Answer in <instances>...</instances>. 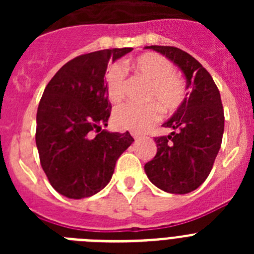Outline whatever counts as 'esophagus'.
I'll return each mask as SVG.
<instances>
[{"label": "esophagus", "mask_w": 254, "mask_h": 254, "mask_svg": "<svg viewBox=\"0 0 254 254\" xmlns=\"http://www.w3.org/2000/svg\"><path fill=\"white\" fill-rule=\"evenodd\" d=\"M132 137H133L136 141H138L141 138V136H140V134H137V133H132Z\"/></svg>", "instance_id": "1"}]
</instances>
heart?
Instances as JSON below:
<instances>
[{
    "instance_id": "obj_1",
    "label": "heart",
    "mask_w": 254,
    "mask_h": 254,
    "mask_svg": "<svg viewBox=\"0 0 254 254\" xmlns=\"http://www.w3.org/2000/svg\"><path fill=\"white\" fill-rule=\"evenodd\" d=\"M129 66L150 82L146 94V100L150 103L143 107L133 104L117 107L113 122L121 129L143 132L160 120V109L167 114L176 112L185 102L187 89L185 80L174 72L172 62L158 53L147 52L137 56ZM105 87L111 102L117 103L123 98L126 75L120 64L109 67L105 75Z\"/></svg>"
}]
</instances>
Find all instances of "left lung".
<instances>
[{
	"label": "left lung",
	"instance_id": "obj_1",
	"mask_svg": "<svg viewBox=\"0 0 254 254\" xmlns=\"http://www.w3.org/2000/svg\"><path fill=\"white\" fill-rule=\"evenodd\" d=\"M173 61L187 80V98L164 127L169 136L155 137L158 151L145 164L150 181L169 193H190L210 174L224 133V109L219 89L207 69L177 47L150 46Z\"/></svg>",
	"mask_w": 254,
	"mask_h": 254
}]
</instances>
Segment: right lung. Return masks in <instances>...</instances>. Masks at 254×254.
Wrapping results in <instances>:
<instances>
[{
  "mask_svg": "<svg viewBox=\"0 0 254 254\" xmlns=\"http://www.w3.org/2000/svg\"><path fill=\"white\" fill-rule=\"evenodd\" d=\"M131 51L113 48L77 56L44 89L35 132L40 165L52 187L68 198L102 190L118 158L133 142L129 132L102 129L112 111L104 82L108 62Z\"/></svg>",
  "mask_w": 254,
  "mask_h": 254,
  "instance_id": "right-lung-1",
  "label": "right lung"
}]
</instances>
